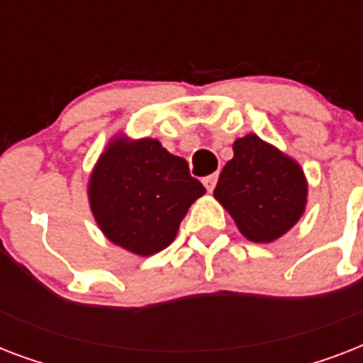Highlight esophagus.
<instances>
[{"instance_id": "esophagus-1", "label": "esophagus", "mask_w": 363, "mask_h": 363, "mask_svg": "<svg viewBox=\"0 0 363 363\" xmlns=\"http://www.w3.org/2000/svg\"><path fill=\"white\" fill-rule=\"evenodd\" d=\"M216 181H218V173H213V175L205 177V179H203L205 188H207L209 192H213V190H215V186H216Z\"/></svg>"}]
</instances>
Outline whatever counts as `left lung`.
<instances>
[{
	"label": "left lung",
	"mask_w": 363,
	"mask_h": 363,
	"mask_svg": "<svg viewBox=\"0 0 363 363\" xmlns=\"http://www.w3.org/2000/svg\"><path fill=\"white\" fill-rule=\"evenodd\" d=\"M215 198L245 238L271 242L303 215L307 182L292 158L250 133L233 143V158L218 177Z\"/></svg>",
	"instance_id": "left-lung-1"
}]
</instances>
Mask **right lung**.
<instances>
[{
  "mask_svg": "<svg viewBox=\"0 0 363 363\" xmlns=\"http://www.w3.org/2000/svg\"><path fill=\"white\" fill-rule=\"evenodd\" d=\"M203 194L186 160L167 152L156 139L111 143L88 186L101 232L139 256L164 250L188 207Z\"/></svg>",
  "mask_w": 363,
  "mask_h": 363,
  "instance_id": "add662e5",
  "label": "right lung"
}]
</instances>
